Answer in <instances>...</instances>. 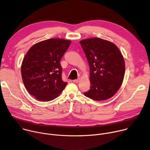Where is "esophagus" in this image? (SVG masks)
<instances>
[{
	"mask_svg": "<svg viewBox=\"0 0 150 150\" xmlns=\"http://www.w3.org/2000/svg\"><path fill=\"white\" fill-rule=\"evenodd\" d=\"M79 78H78V79H74V80L73 81V82H74V83H78L79 82Z\"/></svg>",
	"mask_w": 150,
	"mask_h": 150,
	"instance_id": "obj_1",
	"label": "esophagus"
}]
</instances>
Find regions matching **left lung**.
Returning <instances> with one entry per match:
<instances>
[{"label": "left lung", "instance_id": "8db88e82", "mask_svg": "<svg viewBox=\"0 0 150 150\" xmlns=\"http://www.w3.org/2000/svg\"><path fill=\"white\" fill-rule=\"evenodd\" d=\"M90 67L91 88L84 94L93 100L113 96L122 85L125 63L121 52L113 43L95 37L79 42Z\"/></svg>", "mask_w": 150, "mask_h": 150}]
</instances>
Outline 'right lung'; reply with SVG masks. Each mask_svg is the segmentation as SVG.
Here are the masks:
<instances>
[{
	"instance_id": "add662e5",
	"label": "right lung",
	"mask_w": 150,
	"mask_h": 150,
	"mask_svg": "<svg viewBox=\"0 0 150 150\" xmlns=\"http://www.w3.org/2000/svg\"><path fill=\"white\" fill-rule=\"evenodd\" d=\"M71 43L62 38H50L33 45L25 55L21 66L23 82L38 100H53L67 85L62 78L59 62Z\"/></svg>"
}]
</instances>
